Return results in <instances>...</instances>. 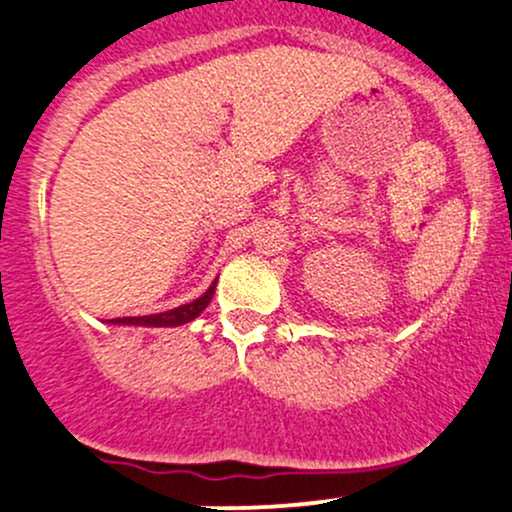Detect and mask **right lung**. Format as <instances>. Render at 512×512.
<instances>
[{
	"label": "right lung",
	"instance_id": "1",
	"mask_svg": "<svg viewBox=\"0 0 512 512\" xmlns=\"http://www.w3.org/2000/svg\"><path fill=\"white\" fill-rule=\"evenodd\" d=\"M213 291H216V282H213L199 299H194L192 303H184V306L172 308V311L165 313H153V316H131V318H111L109 323L114 325H145V328H174V325H184L189 320H194L209 306L213 299Z\"/></svg>",
	"mask_w": 512,
	"mask_h": 512
}]
</instances>
